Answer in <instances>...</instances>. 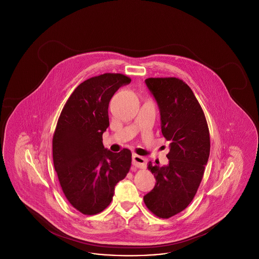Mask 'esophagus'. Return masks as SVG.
Instances as JSON below:
<instances>
[{
    "label": "esophagus",
    "instance_id": "1",
    "mask_svg": "<svg viewBox=\"0 0 259 259\" xmlns=\"http://www.w3.org/2000/svg\"><path fill=\"white\" fill-rule=\"evenodd\" d=\"M147 163H148V159H146L145 157L137 155V154H133L132 155V164L135 167L144 169V168L147 167Z\"/></svg>",
    "mask_w": 259,
    "mask_h": 259
}]
</instances>
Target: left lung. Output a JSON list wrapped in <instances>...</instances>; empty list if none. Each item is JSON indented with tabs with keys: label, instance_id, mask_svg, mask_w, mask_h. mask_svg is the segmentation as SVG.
<instances>
[{
	"label": "left lung",
	"instance_id": "obj_1",
	"mask_svg": "<svg viewBox=\"0 0 259 259\" xmlns=\"http://www.w3.org/2000/svg\"><path fill=\"white\" fill-rule=\"evenodd\" d=\"M145 82L157 103L170 151L167 165L148 163L156 184L144 201L155 215L169 219L184 210L197 192L209 159V128L197 99L182 79L150 77Z\"/></svg>",
	"mask_w": 259,
	"mask_h": 259
}]
</instances>
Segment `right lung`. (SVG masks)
I'll list each match as a JSON object with an SVG mask.
<instances>
[{"instance_id":"right-lung-1","label":"right lung","mask_w":259,"mask_h":259,"mask_svg":"<svg viewBox=\"0 0 259 259\" xmlns=\"http://www.w3.org/2000/svg\"><path fill=\"white\" fill-rule=\"evenodd\" d=\"M131 79L104 74L80 83L68 99L52 140L53 164L70 204L83 214H96L111 204L114 188L129 172L132 153L104 148L110 125L109 104Z\"/></svg>"}]
</instances>
